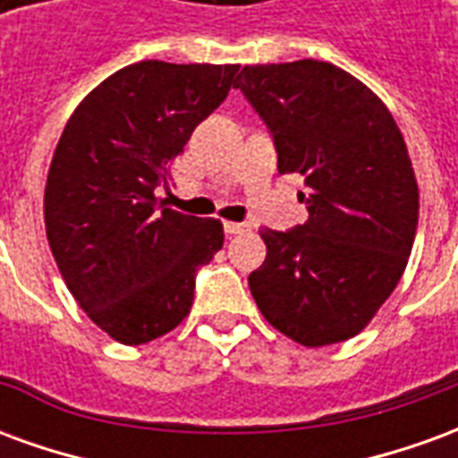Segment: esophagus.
I'll use <instances>...</instances> for the list:
<instances>
[{
    "label": "esophagus",
    "mask_w": 458,
    "mask_h": 458,
    "mask_svg": "<svg viewBox=\"0 0 458 458\" xmlns=\"http://www.w3.org/2000/svg\"><path fill=\"white\" fill-rule=\"evenodd\" d=\"M223 228H225L228 235H240V233H245L250 225H245V223H223Z\"/></svg>",
    "instance_id": "1"
}]
</instances>
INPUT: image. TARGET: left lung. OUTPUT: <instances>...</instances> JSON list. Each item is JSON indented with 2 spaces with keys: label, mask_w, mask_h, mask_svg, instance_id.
<instances>
[{
  "label": "left lung",
  "mask_w": 458,
  "mask_h": 458,
  "mask_svg": "<svg viewBox=\"0 0 458 458\" xmlns=\"http://www.w3.org/2000/svg\"><path fill=\"white\" fill-rule=\"evenodd\" d=\"M238 88L267 124L279 174H301L304 225L262 228L248 277L262 317L309 348L360 334L412 252L420 191L393 114L327 61L245 65Z\"/></svg>",
  "instance_id": "left-lung-1"
}]
</instances>
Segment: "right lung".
<instances>
[{
    "instance_id": "add662e5",
    "label": "right lung",
    "mask_w": 458,
    "mask_h": 458,
    "mask_svg": "<svg viewBox=\"0 0 458 458\" xmlns=\"http://www.w3.org/2000/svg\"><path fill=\"white\" fill-rule=\"evenodd\" d=\"M240 65L140 61L85 95L48 169V245L75 301L124 345L189 314L196 272L223 248L220 220L157 200L193 130L238 83Z\"/></svg>"
}]
</instances>
